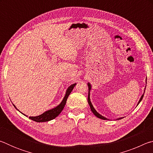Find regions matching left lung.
Instances as JSON below:
<instances>
[{
  "label": "left lung",
  "instance_id": "obj_1",
  "mask_svg": "<svg viewBox=\"0 0 153 153\" xmlns=\"http://www.w3.org/2000/svg\"><path fill=\"white\" fill-rule=\"evenodd\" d=\"M146 80H147V79H146ZM88 104H89V105H90V109H91L92 112L93 113H94V115L97 116V117L98 118L101 119V120H108V119L106 118V117H103V116H102L101 115H100V114L98 113L97 112V111L95 110V108H94V107H93V105H92V104L91 101H90V90H91V85H90V83H88ZM145 89H146V86H145L144 90H145ZM144 92H145V90H144L143 94L142 95V97H140V100H139V101H138V104H137V106H138V105H139V103L141 102V100H142V98H143ZM123 117H120V118L117 119V120H121V119H123Z\"/></svg>",
  "mask_w": 153,
  "mask_h": 153
}]
</instances>
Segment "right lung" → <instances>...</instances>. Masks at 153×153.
<instances>
[{
    "label": "right lung",
    "mask_w": 153,
    "mask_h": 153,
    "mask_svg": "<svg viewBox=\"0 0 153 153\" xmlns=\"http://www.w3.org/2000/svg\"><path fill=\"white\" fill-rule=\"evenodd\" d=\"M76 84H71L70 86L68 87V88H67V90H66L65 95L63 100H62L60 104H59L58 106H56V107L52 108V109L45 111V112L42 113V115H40L38 116H36V117H29V118L30 119V120H32L34 121H36V122H45V121H48L54 120V119L57 117L59 114L61 113V111H63L65 105V104H66L67 98H68L69 95L70 94V93L71 92L72 90H73L75 86H76ZM13 106H14L15 108H17L16 107H15L14 105H13ZM18 111H19V110H18ZM20 113H22V112H20ZM24 115L26 116V117H27V115Z\"/></svg>",
    "instance_id": "obj_1"
}]
</instances>
